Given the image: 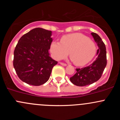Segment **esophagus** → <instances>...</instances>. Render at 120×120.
<instances>
[{
    "label": "esophagus",
    "instance_id": "34e87169",
    "mask_svg": "<svg viewBox=\"0 0 120 120\" xmlns=\"http://www.w3.org/2000/svg\"><path fill=\"white\" fill-rule=\"evenodd\" d=\"M60 64L61 65H62V66H67V64L64 63H62V62H60Z\"/></svg>",
    "mask_w": 120,
    "mask_h": 120
}]
</instances>
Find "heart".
<instances>
[{"mask_svg":"<svg viewBox=\"0 0 120 120\" xmlns=\"http://www.w3.org/2000/svg\"><path fill=\"white\" fill-rule=\"evenodd\" d=\"M50 52L54 59L60 60L69 54L77 66H83L90 61L96 53L95 43L81 33H73L61 37L60 42L53 41Z\"/></svg>","mask_w":120,"mask_h":120,"instance_id":"heart-1","label":"heart"}]
</instances>
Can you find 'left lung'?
Wrapping results in <instances>:
<instances>
[{
	"label": "left lung",
	"instance_id": "8db88e82",
	"mask_svg": "<svg viewBox=\"0 0 120 120\" xmlns=\"http://www.w3.org/2000/svg\"><path fill=\"white\" fill-rule=\"evenodd\" d=\"M91 35L99 47L97 50L98 57L89 66L82 68H76L77 72L70 79L73 84L78 86L89 85L99 80L107 64L105 43L97 34L92 32Z\"/></svg>",
	"mask_w": 120,
	"mask_h": 120
}]
</instances>
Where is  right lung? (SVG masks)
Wrapping results in <instances>:
<instances>
[{
    "label": "right lung",
    "instance_id": "obj_1",
    "mask_svg": "<svg viewBox=\"0 0 120 120\" xmlns=\"http://www.w3.org/2000/svg\"><path fill=\"white\" fill-rule=\"evenodd\" d=\"M52 31L36 28L19 39L14 51L13 66L19 78L34 86L46 83L57 64L49 56Z\"/></svg>",
    "mask_w": 120,
    "mask_h": 120
}]
</instances>
